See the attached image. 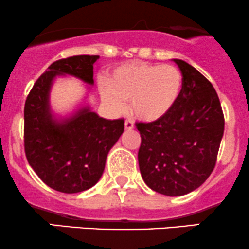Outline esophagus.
Here are the masks:
<instances>
[{
	"label": "esophagus",
	"mask_w": 249,
	"mask_h": 249,
	"mask_svg": "<svg viewBox=\"0 0 249 249\" xmlns=\"http://www.w3.org/2000/svg\"><path fill=\"white\" fill-rule=\"evenodd\" d=\"M133 126H135V125H133V122H132L131 119H126V120H125V129H126V130H132Z\"/></svg>",
	"instance_id": "1"
}]
</instances>
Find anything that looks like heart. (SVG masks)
Returning <instances> with one entry per match:
<instances>
[{
    "label": "heart",
    "mask_w": 249,
    "mask_h": 249,
    "mask_svg": "<svg viewBox=\"0 0 249 249\" xmlns=\"http://www.w3.org/2000/svg\"><path fill=\"white\" fill-rule=\"evenodd\" d=\"M181 71L172 64L135 61L113 70L108 81L100 82L104 103L114 112H123L131 101L136 117L153 122L166 116L179 100L182 90Z\"/></svg>",
    "instance_id": "heart-1"
}]
</instances>
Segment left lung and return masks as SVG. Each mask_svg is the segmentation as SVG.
<instances>
[{"label": "left lung", "instance_id": "1", "mask_svg": "<svg viewBox=\"0 0 249 249\" xmlns=\"http://www.w3.org/2000/svg\"><path fill=\"white\" fill-rule=\"evenodd\" d=\"M184 77L174 107L141 133L138 163L151 190L178 197L192 192L213 173L224 131V116L210 81L181 59H173Z\"/></svg>", "mask_w": 249, "mask_h": 249}]
</instances>
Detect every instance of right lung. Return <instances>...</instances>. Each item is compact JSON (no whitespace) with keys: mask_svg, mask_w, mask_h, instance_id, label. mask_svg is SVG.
Segmentation results:
<instances>
[{"mask_svg":"<svg viewBox=\"0 0 249 249\" xmlns=\"http://www.w3.org/2000/svg\"><path fill=\"white\" fill-rule=\"evenodd\" d=\"M96 59L99 56L81 54L53 62L36 81L26 99V158L49 187L63 193L82 192L99 181L107 154L124 131V119H104L88 106L62 122L50 108L49 95L54 78L71 75L93 85Z\"/></svg>","mask_w":249,"mask_h":249,"instance_id":"add662e5","label":"right lung"}]
</instances>
